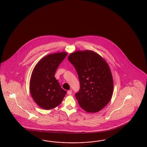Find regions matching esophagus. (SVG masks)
Here are the masks:
<instances>
[{
	"label": "esophagus",
	"mask_w": 147,
	"mask_h": 147,
	"mask_svg": "<svg viewBox=\"0 0 147 147\" xmlns=\"http://www.w3.org/2000/svg\"><path fill=\"white\" fill-rule=\"evenodd\" d=\"M71 93H72V92H71V90H68V91H67V94L68 95H71Z\"/></svg>",
	"instance_id": "esophagus-1"
}]
</instances>
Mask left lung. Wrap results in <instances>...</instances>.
<instances>
[{
  "label": "left lung",
  "mask_w": 147,
  "mask_h": 147,
  "mask_svg": "<svg viewBox=\"0 0 147 147\" xmlns=\"http://www.w3.org/2000/svg\"><path fill=\"white\" fill-rule=\"evenodd\" d=\"M68 59L74 66L79 76L80 88L76 99L84 111L94 113L100 111L110 100L113 81L106 61L90 50L77 51Z\"/></svg>",
  "instance_id": "left-lung-1"
}]
</instances>
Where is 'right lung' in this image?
<instances>
[{
  "label": "right lung",
  "instance_id": "1",
  "mask_svg": "<svg viewBox=\"0 0 147 147\" xmlns=\"http://www.w3.org/2000/svg\"><path fill=\"white\" fill-rule=\"evenodd\" d=\"M67 55L62 52L48 55L36 64L30 81V91L40 107L50 110L59 105L67 92L55 77L57 69Z\"/></svg>",
  "mask_w": 147,
  "mask_h": 147
}]
</instances>
